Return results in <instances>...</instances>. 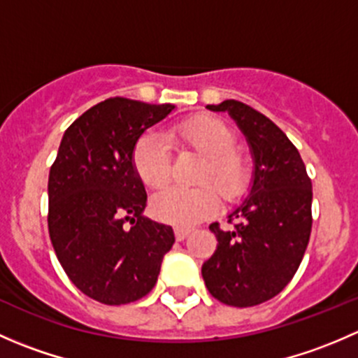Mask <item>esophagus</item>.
<instances>
[{"mask_svg":"<svg viewBox=\"0 0 358 358\" xmlns=\"http://www.w3.org/2000/svg\"><path fill=\"white\" fill-rule=\"evenodd\" d=\"M189 234H190V229H185V227H175L176 241H183Z\"/></svg>","mask_w":358,"mask_h":358,"instance_id":"1","label":"esophagus"}]
</instances>
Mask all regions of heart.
I'll use <instances>...</instances> for the list:
<instances>
[{
    "mask_svg": "<svg viewBox=\"0 0 358 358\" xmlns=\"http://www.w3.org/2000/svg\"><path fill=\"white\" fill-rule=\"evenodd\" d=\"M168 138L182 150H192L202 157L196 176V183L201 187H168L156 194L150 209L157 220L169 225L192 227L218 209L220 201L213 186L227 201L236 199L246 190L249 161L237 149L236 131L222 119L211 115L187 119L169 129ZM131 162L140 182L149 189H162L168 183L171 157L168 142L161 133H143L136 140Z\"/></svg>",
    "mask_w": 358,
    "mask_h": 358,
    "instance_id": "obj_1",
    "label": "heart"
}]
</instances>
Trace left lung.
<instances>
[{
	"mask_svg": "<svg viewBox=\"0 0 358 358\" xmlns=\"http://www.w3.org/2000/svg\"><path fill=\"white\" fill-rule=\"evenodd\" d=\"M209 110L229 112L246 136L255 176L249 196L229 215L232 230L211 223L216 251L202 279L218 301L255 306L279 294L294 277L312 232V180L286 133L239 100Z\"/></svg>",
	"mask_w": 358,
	"mask_h": 358,
	"instance_id": "1",
	"label": "left lung"
}]
</instances>
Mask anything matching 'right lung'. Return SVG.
<instances>
[{
  "instance_id": "right-lung-1",
  "label": "right lung",
  "mask_w": 358,
  "mask_h": 358,
  "mask_svg": "<svg viewBox=\"0 0 358 358\" xmlns=\"http://www.w3.org/2000/svg\"><path fill=\"white\" fill-rule=\"evenodd\" d=\"M173 109L103 100L66 129L50 168L48 232L57 258L72 284L103 305L149 294L175 243L171 227L142 216L147 194L131 162L136 140Z\"/></svg>"
}]
</instances>
